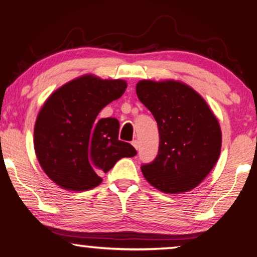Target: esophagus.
Segmentation results:
<instances>
[{
    "instance_id": "1",
    "label": "esophagus",
    "mask_w": 257,
    "mask_h": 257,
    "mask_svg": "<svg viewBox=\"0 0 257 257\" xmlns=\"http://www.w3.org/2000/svg\"><path fill=\"white\" fill-rule=\"evenodd\" d=\"M132 144H133V146L135 147V149L138 150V147H139V146H138V142L136 141V139H135V141H133V142H132Z\"/></svg>"
}]
</instances>
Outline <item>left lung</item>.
Instances as JSON below:
<instances>
[{"label": "left lung", "instance_id": "1", "mask_svg": "<svg viewBox=\"0 0 257 257\" xmlns=\"http://www.w3.org/2000/svg\"><path fill=\"white\" fill-rule=\"evenodd\" d=\"M137 96L158 122L156 158L142 165L145 179L167 194L185 193L203 181L221 152L215 115L191 87L175 80H142Z\"/></svg>", "mask_w": 257, "mask_h": 257}]
</instances>
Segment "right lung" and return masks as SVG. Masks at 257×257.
<instances>
[{"mask_svg": "<svg viewBox=\"0 0 257 257\" xmlns=\"http://www.w3.org/2000/svg\"><path fill=\"white\" fill-rule=\"evenodd\" d=\"M125 88L123 80L88 75L47 98L35 123L34 147L43 170L56 185L76 191L94 188L120 159L137 154L133 145L119 141L118 120L97 119Z\"/></svg>", "mask_w": 257, "mask_h": 257, "instance_id": "right-lung-1", "label": "right lung"}]
</instances>
